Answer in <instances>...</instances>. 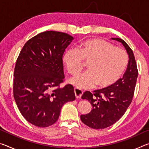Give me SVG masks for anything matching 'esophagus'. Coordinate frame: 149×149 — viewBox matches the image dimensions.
Returning <instances> with one entry per match:
<instances>
[{
    "label": "esophagus",
    "instance_id": "obj_1",
    "mask_svg": "<svg viewBox=\"0 0 149 149\" xmlns=\"http://www.w3.org/2000/svg\"><path fill=\"white\" fill-rule=\"evenodd\" d=\"M74 93H75V97H76L77 99H79V98H81V97L83 95V91L77 89V88H75Z\"/></svg>",
    "mask_w": 149,
    "mask_h": 149
}]
</instances>
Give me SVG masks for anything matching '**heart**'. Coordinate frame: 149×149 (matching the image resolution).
I'll return each instance as SVG.
<instances>
[{
	"mask_svg": "<svg viewBox=\"0 0 149 149\" xmlns=\"http://www.w3.org/2000/svg\"><path fill=\"white\" fill-rule=\"evenodd\" d=\"M68 71L76 75L88 63V72L70 81L77 89H89L96 85L102 89L115 84L122 77L128 63L126 52L105 40L89 39L81 42L78 49L67 50L62 57Z\"/></svg>",
	"mask_w": 149,
	"mask_h": 149,
	"instance_id": "b5f03b06",
	"label": "heart"
}]
</instances>
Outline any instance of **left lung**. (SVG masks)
Here are the masks:
<instances>
[{
  "label": "left lung",
  "instance_id": "left-lung-1",
  "mask_svg": "<svg viewBox=\"0 0 149 149\" xmlns=\"http://www.w3.org/2000/svg\"><path fill=\"white\" fill-rule=\"evenodd\" d=\"M122 42L129 56L127 70L122 78L112 86L96 90L93 93L85 91L81 99H86L93 108L89 113L81 115L82 122L93 129H104L119 120L132 101L138 76L134 54L123 39L112 38Z\"/></svg>",
  "mask_w": 149,
  "mask_h": 149
}]
</instances>
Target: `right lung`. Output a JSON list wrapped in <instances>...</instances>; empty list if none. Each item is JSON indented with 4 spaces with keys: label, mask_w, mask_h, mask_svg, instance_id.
<instances>
[{
    "label": "right lung",
    "mask_w": 149,
    "mask_h": 149,
    "mask_svg": "<svg viewBox=\"0 0 149 149\" xmlns=\"http://www.w3.org/2000/svg\"><path fill=\"white\" fill-rule=\"evenodd\" d=\"M74 39L65 33H40L26 42L14 72L15 101L27 122L46 127L56 122L65 103L75 99L74 87L65 85L62 56Z\"/></svg>",
    "instance_id": "obj_1"
}]
</instances>
